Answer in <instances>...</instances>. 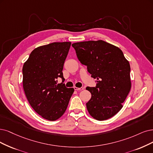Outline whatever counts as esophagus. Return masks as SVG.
Returning <instances> with one entry per match:
<instances>
[{"mask_svg": "<svg viewBox=\"0 0 153 153\" xmlns=\"http://www.w3.org/2000/svg\"><path fill=\"white\" fill-rule=\"evenodd\" d=\"M74 90H76V91H82V90L84 89L83 88H77V87H74Z\"/></svg>", "mask_w": 153, "mask_h": 153, "instance_id": "1", "label": "esophagus"}]
</instances>
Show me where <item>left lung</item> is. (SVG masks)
Instances as JSON below:
<instances>
[{"label": "left lung", "instance_id": "8db88e82", "mask_svg": "<svg viewBox=\"0 0 153 153\" xmlns=\"http://www.w3.org/2000/svg\"><path fill=\"white\" fill-rule=\"evenodd\" d=\"M72 46L79 60L97 80V86L86 88L91 93L86 103L89 114L100 121L114 117L122 109L131 88L128 61L119 48L103 40L77 42Z\"/></svg>", "mask_w": 153, "mask_h": 153}]
</instances>
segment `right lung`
Listing matches in <instances>:
<instances>
[{
    "instance_id": "obj_1",
    "label": "right lung",
    "mask_w": 153,
    "mask_h": 153,
    "mask_svg": "<svg viewBox=\"0 0 153 153\" xmlns=\"http://www.w3.org/2000/svg\"><path fill=\"white\" fill-rule=\"evenodd\" d=\"M71 42H54L34 49L22 67L26 98L38 115L50 121L65 113L74 89L57 84Z\"/></svg>"
}]
</instances>
